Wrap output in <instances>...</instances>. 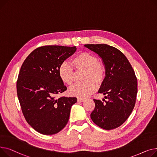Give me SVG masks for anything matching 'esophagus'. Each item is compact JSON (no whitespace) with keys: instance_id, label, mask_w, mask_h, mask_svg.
Masks as SVG:
<instances>
[{"instance_id":"1","label":"esophagus","mask_w":157,"mask_h":157,"mask_svg":"<svg viewBox=\"0 0 157 157\" xmlns=\"http://www.w3.org/2000/svg\"><path fill=\"white\" fill-rule=\"evenodd\" d=\"M77 101H78V102H84V101H86V99H82V98H78Z\"/></svg>"}]
</instances>
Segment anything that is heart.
<instances>
[{"label":"heart","mask_w":157,"mask_h":157,"mask_svg":"<svg viewBox=\"0 0 157 157\" xmlns=\"http://www.w3.org/2000/svg\"><path fill=\"white\" fill-rule=\"evenodd\" d=\"M71 65L76 70H85L84 80H86L71 87L69 93L71 96L78 98H86L93 94L96 86L94 81L99 84L105 77V68L98 62V58L89 52H80L71 59ZM58 75L61 80L67 86H71L74 82V70L67 62H63L58 69Z\"/></svg>","instance_id":"heart-1"}]
</instances>
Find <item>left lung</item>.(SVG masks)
Wrapping results in <instances>:
<instances>
[{"label": "left lung", "mask_w": 157, "mask_h": 157, "mask_svg": "<svg viewBox=\"0 0 157 157\" xmlns=\"http://www.w3.org/2000/svg\"><path fill=\"white\" fill-rule=\"evenodd\" d=\"M84 47L101 58L105 78L98 91L105 103L94 99V109L90 118L98 126L111 130L123 124L134 108L137 93V80L134 71L125 55L107 44H86ZM105 101V99H103Z\"/></svg>", "instance_id": "8db88e82"}]
</instances>
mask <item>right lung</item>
Here are the masks:
<instances>
[{
  "mask_svg": "<svg viewBox=\"0 0 157 157\" xmlns=\"http://www.w3.org/2000/svg\"><path fill=\"white\" fill-rule=\"evenodd\" d=\"M77 48L45 45L35 49L24 61L16 89L22 112L32 127L44 135H52L67 124L75 97H61L67 88L58 75L61 64Z\"/></svg>",
  "mask_w": 157,
  "mask_h": 157,
  "instance_id": "1",
  "label": "right lung"
}]
</instances>
